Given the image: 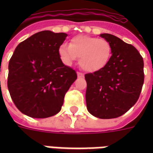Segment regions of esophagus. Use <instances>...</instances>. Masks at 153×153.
I'll list each match as a JSON object with an SVG mask.
<instances>
[{
    "instance_id": "esophagus-1",
    "label": "esophagus",
    "mask_w": 153,
    "mask_h": 153,
    "mask_svg": "<svg viewBox=\"0 0 153 153\" xmlns=\"http://www.w3.org/2000/svg\"><path fill=\"white\" fill-rule=\"evenodd\" d=\"M77 74H78V77H79V78H82V77H84V74H82V73H81V72H78Z\"/></svg>"
}]
</instances>
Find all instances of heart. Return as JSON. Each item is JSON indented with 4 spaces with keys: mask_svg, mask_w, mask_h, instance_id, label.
Masks as SVG:
<instances>
[{
    "mask_svg": "<svg viewBox=\"0 0 153 153\" xmlns=\"http://www.w3.org/2000/svg\"><path fill=\"white\" fill-rule=\"evenodd\" d=\"M111 54V44L106 39L83 35L73 37L69 46L62 44L59 48L60 59L65 65L71 66L79 57L82 69L90 73L103 69Z\"/></svg>",
    "mask_w": 153,
    "mask_h": 153,
    "instance_id": "obj_1",
    "label": "heart"
}]
</instances>
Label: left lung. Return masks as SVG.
Listing matches in <instances>:
<instances>
[{
    "instance_id": "1",
    "label": "left lung",
    "mask_w": 153,
    "mask_h": 153,
    "mask_svg": "<svg viewBox=\"0 0 153 153\" xmlns=\"http://www.w3.org/2000/svg\"><path fill=\"white\" fill-rule=\"evenodd\" d=\"M100 36L109 42L112 55L99 71L85 74L86 108L101 119L123 115L137 102L144 83V61L139 51L114 35Z\"/></svg>"
}]
</instances>
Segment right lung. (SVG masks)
Segmentation results:
<instances>
[{
  "instance_id": "obj_1",
  "label": "right lung",
  "mask_w": 153,
  "mask_h": 153,
  "mask_svg": "<svg viewBox=\"0 0 153 153\" xmlns=\"http://www.w3.org/2000/svg\"><path fill=\"white\" fill-rule=\"evenodd\" d=\"M67 34L42 31L18 44L8 63V89L22 114L46 118L61 110L76 72L60 59Z\"/></svg>"
}]
</instances>
